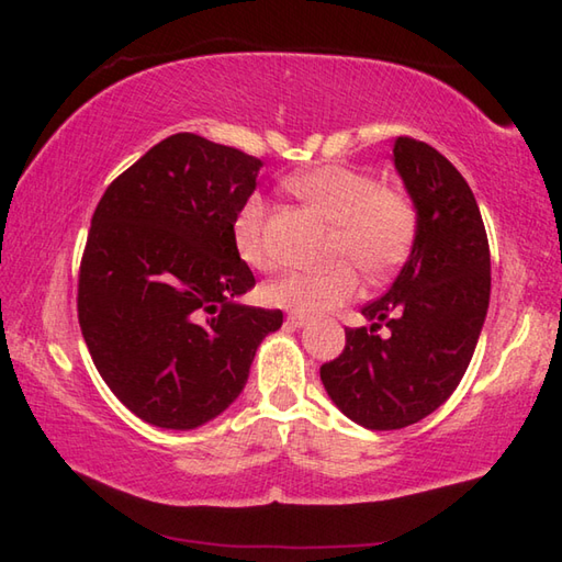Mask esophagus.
<instances>
[{"instance_id": "34e87169", "label": "esophagus", "mask_w": 562, "mask_h": 562, "mask_svg": "<svg viewBox=\"0 0 562 562\" xmlns=\"http://www.w3.org/2000/svg\"><path fill=\"white\" fill-rule=\"evenodd\" d=\"M288 324L290 326H294V329H300V326H304L307 324V316H302V314H288Z\"/></svg>"}]
</instances>
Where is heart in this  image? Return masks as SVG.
Segmentation results:
<instances>
[{
	"instance_id": "1",
	"label": "heart",
	"mask_w": 562,
	"mask_h": 562,
	"mask_svg": "<svg viewBox=\"0 0 562 562\" xmlns=\"http://www.w3.org/2000/svg\"><path fill=\"white\" fill-rule=\"evenodd\" d=\"M297 193L334 223L329 252L359 265L366 278L379 280L405 260L417 231L413 201L383 189L373 177L349 167H316L288 179ZM233 248L255 270H270L272 252L265 243V203L250 196L231 223ZM359 290V274L349 262L326 270H297L268 282L262 297L272 307L294 314H319L349 302Z\"/></svg>"
}]
</instances>
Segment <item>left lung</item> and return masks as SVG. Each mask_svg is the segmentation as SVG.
Here are the masks:
<instances>
[{"instance_id": "1", "label": "left lung", "mask_w": 562, "mask_h": 562, "mask_svg": "<svg viewBox=\"0 0 562 562\" xmlns=\"http://www.w3.org/2000/svg\"><path fill=\"white\" fill-rule=\"evenodd\" d=\"M393 167L417 213L411 255L381 300L322 366L331 403L369 430H401L435 413L462 381L486 319L492 258L464 177L435 147L393 142ZM385 323L387 337L378 334Z\"/></svg>"}]
</instances>
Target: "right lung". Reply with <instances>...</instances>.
<instances>
[{"label": "right lung", "instance_id": "obj_1", "mask_svg": "<svg viewBox=\"0 0 562 562\" xmlns=\"http://www.w3.org/2000/svg\"><path fill=\"white\" fill-rule=\"evenodd\" d=\"M262 167L179 132L110 183L80 262L78 322L98 373L139 420L196 430L248 383L280 310L240 304L255 278L231 223Z\"/></svg>", "mask_w": 562, "mask_h": 562}]
</instances>
